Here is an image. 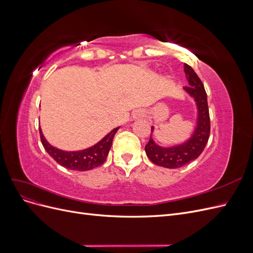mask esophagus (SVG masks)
<instances>
[{"label": "esophagus", "instance_id": "obj_1", "mask_svg": "<svg viewBox=\"0 0 253 253\" xmlns=\"http://www.w3.org/2000/svg\"><path fill=\"white\" fill-rule=\"evenodd\" d=\"M143 116H144V114H143V113H141V112L137 114V117H140V118H141V117H143Z\"/></svg>", "mask_w": 253, "mask_h": 253}]
</instances>
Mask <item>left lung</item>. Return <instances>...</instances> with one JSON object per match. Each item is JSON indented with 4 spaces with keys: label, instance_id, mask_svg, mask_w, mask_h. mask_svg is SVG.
Listing matches in <instances>:
<instances>
[{
    "label": "left lung",
    "instance_id": "left-lung-1",
    "mask_svg": "<svg viewBox=\"0 0 253 253\" xmlns=\"http://www.w3.org/2000/svg\"><path fill=\"white\" fill-rule=\"evenodd\" d=\"M183 66V71L190 84V86H185L183 89L194 98L197 105L198 116L195 131L189 140L170 148L160 147L154 142L151 136L144 148L147 156L153 164L168 169H177L196 159L202 154L210 136V116L204 84L192 67L186 63ZM153 129L154 127L152 126V132Z\"/></svg>",
    "mask_w": 253,
    "mask_h": 253
}]
</instances>
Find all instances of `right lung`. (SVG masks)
<instances>
[{
  "label": "right lung",
  "mask_w": 253,
  "mask_h": 253,
  "mask_svg": "<svg viewBox=\"0 0 253 253\" xmlns=\"http://www.w3.org/2000/svg\"><path fill=\"white\" fill-rule=\"evenodd\" d=\"M119 127L112 129V131L105 137L96 143L93 147L82 151H74V152H66L59 150L55 147L50 145L39 127L40 137L43 147L48 154L56 160V162L62 167H65L66 169L75 170V171H88L94 169L96 167L101 166L104 162L110 149L112 147V142L115 134L118 131Z\"/></svg>",
  "instance_id": "add662e5"
}]
</instances>
